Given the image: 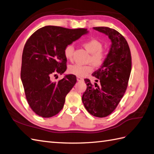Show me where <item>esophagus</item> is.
I'll list each match as a JSON object with an SVG mask.
<instances>
[{
  "mask_svg": "<svg viewBox=\"0 0 154 154\" xmlns=\"http://www.w3.org/2000/svg\"><path fill=\"white\" fill-rule=\"evenodd\" d=\"M77 81H83V79L82 77H77Z\"/></svg>",
  "mask_w": 154,
  "mask_h": 154,
  "instance_id": "esophagus-1",
  "label": "esophagus"
}]
</instances>
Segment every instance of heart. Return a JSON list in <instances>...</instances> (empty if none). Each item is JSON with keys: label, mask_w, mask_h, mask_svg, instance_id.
<instances>
[{"label": "heart", "mask_w": 154, "mask_h": 154, "mask_svg": "<svg viewBox=\"0 0 154 154\" xmlns=\"http://www.w3.org/2000/svg\"><path fill=\"white\" fill-rule=\"evenodd\" d=\"M85 49L91 53L89 61L91 62L95 66H100L103 63L105 59V53L102 49L103 45L100 41L95 38H91L84 41L83 43ZM74 48L73 45H68L64 49V55L68 61H72L73 55ZM93 70L91 65H80L74 64L69 67L68 71L71 74L76 75L77 77H85L91 73Z\"/></svg>", "instance_id": "b5f03b06"}]
</instances>
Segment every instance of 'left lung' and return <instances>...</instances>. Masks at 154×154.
I'll return each mask as SVG.
<instances>
[{
  "instance_id": "obj_1",
  "label": "left lung",
  "mask_w": 154,
  "mask_h": 154,
  "mask_svg": "<svg viewBox=\"0 0 154 154\" xmlns=\"http://www.w3.org/2000/svg\"><path fill=\"white\" fill-rule=\"evenodd\" d=\"M108 36L111 45L103 63L93 76L97 78L95 86L85 79L86 91L82 101L92 116L105 117L115 110L127 89L131 70V57L127 41L119 32L109 27H93Z\"/></svg>"
}]
</instances>
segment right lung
Here are the masks:
<instances>
[{"label":"right lung","mask_w":154,"mask_h":154,"mask_svg":"<svg viewBox=\"0 0 154 154\" xmlns=\"http://www.w3.org/2000/svg\"><path fill=\"white\" fill-rule=\"evenodd\" d=\"M88 33L85 29H69L46 26L35 31L27 40L22 55L20 78L26 100L38 116L51 117L58 113L65 97L77 82L75 75H65L53 82V74L67 69L64 49Z\"/></svg>","instance_id":"add662e5"}]
</instances>
